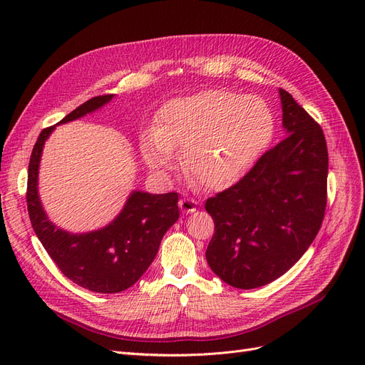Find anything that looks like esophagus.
Returning <instances> with one entry per match:
<instances>
[{
  "mask_svg": "<svg viewBox=\"0 0 365 365\" xmlns=\"http://www.w3.org/2000/svg\"><path fill=\"white\" fill-rule=\"evenodd\" d=\"M178 205H180V208L182 210L184 213H193V212H196V202L193 200H190V197H182V200H180Z\"/></svg>",
  "mask_w": 365,
  "mask_h": 365,
  "instance_id": "obj_1",
  "label": "esophagus"
}]
</instances>
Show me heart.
Returning a JSON list of instances; mask_svg holds the SVG:
<instances>
[{
    "mask_svg": "<svg viewBox=\"0 0 365 365\" xmlns=\"http://www.w3.org/2000/svg\"><path fill=\"white\" fill-rule=\"evenodd\" d=\"M274 132L272 111L262 98L208 90L161 106L141 152L150 168L168 170L173 150L182 149L185 173L205 189L224 190L252 170Z\"/></svg>",
    "mask_w": 365,
    "mask_h": 365,
    "instance_id": "1",
    "label": "heart"
}]
</instances>
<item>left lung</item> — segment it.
I'll list each match as a JSON object with an SVG mask.
<instances>
[{"instance_id": "1", "label": "left lung", "mask_w": 365, "mask_h": 365, "mask_svg": "<svg viewBox=\"0 0 365 365\" xmlns=\"http://www.w3.org/2000/svg\"><path fill=\"white\" fill-rule=\"evenodd\" d=\"M286 134L237 184L208 197L215 220L210 268L233 288L254 289L291 269L322 228L329 157L323 129L279 90Z\"/></svg>"}]
</instances>
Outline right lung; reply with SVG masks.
I'll list each match as a JSON object with an SVG mask.
<instances>
[{"mask_svg":"<svg viewBox=\"0 0 365 365\" xmlns=\"http://www.w3.org/2000/svg\"><path fill=\"white\" fill-rule=\"evenodd\" d=\"M113 97V94L93 97L77 106L59 123L90 114ZM53 129L54 126L42 129L29 163L26 197L31 227L65 277L93 292L115 294L125 291L150 267L165 231L178 220V193L132 192L113 222L91 233L71 235L56 228L43 212L38 195L42 148Z\"/></svg>","mask_w":365,"mask_h":365,"instance_id":"add662e5","label":"right lung"}]
</instances>
